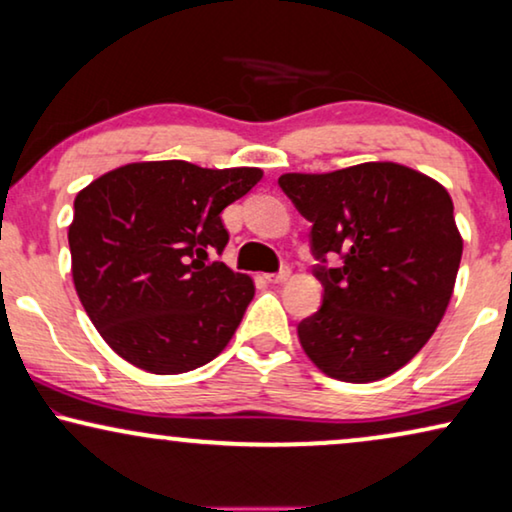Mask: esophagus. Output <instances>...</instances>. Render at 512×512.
<instances>
[{
  "mask_svg": "<svg viewBox=\"0 0 512 512\" xmlns=\"http://www.w3.org/2000/svg\"><path fill=\"white\" fill-rule=\"evenodd\" d=\"M289 277H291V268H289V265H284V268L279 270V272H275V275H265V279H268L270 284H282V282H286V279H289Z\"/></svg>",
  "mask_w": 512,
  "mask_h": 512,
  "instance_id": "1",
  "label": "esophagus"
}]
</instances>
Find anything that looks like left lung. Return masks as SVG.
<instances>
[{
  "label": "left lung",
  "instance_id": "obj_1",
  "mask_svg": "<svg viewBox=\"0 0 512 512\" xmlns=\"http://www.w3.org/2000/svg\"><path fill=\"white\" fill-rule=\"evenodd\" d=\"M279 188L312 223L314 275L324 300L298 324L314 366L342 382L403 368L436 331L461 263L450 193L398 163L328 174H282ZM338 253V269L325 256Z\"/></svg>",
  "mask_w": 512,
  "mask_h": 512
}]
</instances>
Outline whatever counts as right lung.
Here are the masks:
<instances>
[{"label": "right lung", "mask_w": 512, "mask_h": 512, "mask_svg": "<svg viewBox=\"0 0 512 512\" xmlns=\"http://www.w3.org/2000/svg\"><path fill=\"white\" fill-rule=\"evenodd\" d=\"M258 167L207 170L186 160L130 163L74 200L72 277L104 342L156 375L216 359L254 298V282L212 261L228 244L221 212Z\"/></svg>", "instance_id": "right-lung-1"}]
</instances>
